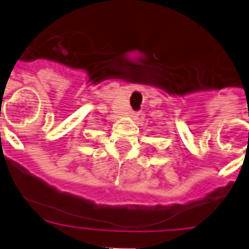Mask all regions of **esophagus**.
<instances>
[{
	"label": "esophagus",
	"mask_w": 249,
	"mask_h": 249,
	"mask_svg": "<svg viewBox=\"0 0 249 249\" xmlns=\"http://www.w3.org/2000/svg\"><path fill=\"white\" fill-rule=\"evenodd\" d=\"M139 115H141V113H139V111H131V113H130V117H131L132 119H136V118H139Z\"/></svg>",
	"instance_id": "1"
}]
</instances>
